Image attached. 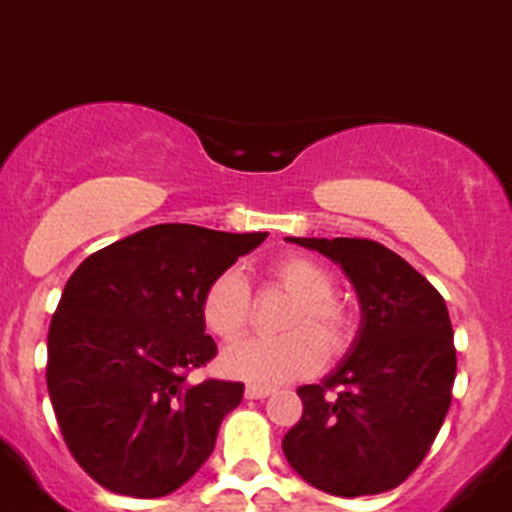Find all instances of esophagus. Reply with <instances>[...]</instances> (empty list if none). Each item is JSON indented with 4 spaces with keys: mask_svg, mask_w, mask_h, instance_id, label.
Returning <instances> with one entry per match:
<instances>
[{
    "mask_svg": "<svg viewBox=\"0 0 512 512\" xmlns=\"http://www.w3.org/2000/svg\"><path fill=\"white\" fill-rule=\"evenodd\" d=\"M270 393H273V390L262 388V385H247V390H245V395L250 400H262V398H267Z\"/></svg>",
    "mask_w": 512,
    "mask_h": 512,
    "instance_id": "1",
    "label": "esophagus"
}]
</instances>
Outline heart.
Returning <instances> with one entry per match:
<instances>
[{
	"label": "heart",
	"mask_w": 512,
	"mask_h": 512,
	"mask_svg": "<svg viewBox=\"0 0 512 512\" xmlns=\"http://www.w3.org/2000/svg\"><path fill=\"white\" fill-rule=\"evenodd\" d=\"M267 283L293 298L280 319L283 336L247 339L222 354V370L237 380L278 385L319 370L324 352L339 357L354 336V316L334 296V273L308 255H288L267 267ZM201 319L209 334L234 342L252 321L250 285L234 270L216 275L201 296Z\"/></svg>",
	"instance_id": "b5f03b06"
}]
</instances>
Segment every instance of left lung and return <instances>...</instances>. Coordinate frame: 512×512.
Wrapping results in <instances>:
<instances>
[{
  "label": "left lung",
  "mask_w": 512,
  "mask_h": 512,
  "mask_svg": "<svg viewBox=\"0 0 512 512\" xmlns=\"http://www.w3.org/2000/svg\"><path fill=\"white\" fill-rule=\"evenodd\" d=\"M342 265L357 288L362 324L342 365L303 385V416L283 439L288 464L336 497L398 487L423 462L457 375L449 311L416 267L380 242L290 237Z\"/></svg>",
  "instance_id": "obj_1"
}]
</instances>
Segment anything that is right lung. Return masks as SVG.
Returning a JSON list of instances; mask_svg holds the SVG:
<instances>
[{
  "mask_svg": "<svg viewBox=\"0 0 512 512\" xmlns=\"http://www.w3.org/2000/svg\"><path fill=\"white\" fill-rule=\"evenodd\" d=\"M265 237L158 224L94 252L68 278L45 380L68 451L101 487L163 497L209 459L245 385L188 382L216 357L201 296Z\"/></svg>",
  "mask_w": 512,
  "mask_h": 512,
  "instance_id": "right-lung-1",
  "label": "right lung"
}]
</instances>
